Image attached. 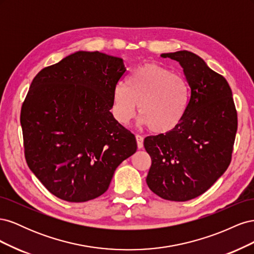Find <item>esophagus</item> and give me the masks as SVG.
<instances>
[{
  "instance_id": "1",
  "label": "esophagus",
  "mask_w": 254,
  "mask_h": 254,
  "mask_svg": "<svg viewBox=\"0 0 254 254\" xmlns=\"http://www.w3.org/2000/svg\"><path fill=\"white\" fill-rule=\"evenodd\" d=\"M135 140H136V145H137V148L142 149L143 148V141H144V137L140 134H136L135 135Z\"/></svg>"
}]
</instances>
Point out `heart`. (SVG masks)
Listing matches in <instances>:
<instances>
[{"mask_svg":"<svg viewBox=\"0 0 254 254\" xmlns=\"http://www.w3.org/2000/svg\"><path fill=\"white\" fill-rule=\"evenodd\" d=\"M137 112L140 123L155 133L172 131L186 117L190 87L181 75L157 64H145L131 72L113 91L112 111L122 125Z\"/></svg>","mask_w":254,"mask_h":254,"instance_id":"heart-1","label":"heart"}]
</instances>
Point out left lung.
<instances>
[{
  "instance_id": "left-lung-1",
  "label": "left lung",
  "mask_w": 254,
  "mask_h": 254,
  "mask_svg": "<svg viewBox=\"0 0 254 254\" xmlns=\"http://www.w3.org/2000/svg\"><path fill=\"white\" fill-rule=\"evenodd\" d=\"M178 61L190 86L186 117L172 131L145 137L151 158L146 178L159 197L188 201L203 194L231 162L237 130L232 91L224 76L189 51L162 54Z\"/></svg>"
}]
</instances>
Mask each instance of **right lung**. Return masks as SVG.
<instances>
[{
  "instance_id": "add662e5",
  "label": "right lung",
  "mask_w": 254,
  "mask_h": 254,
  "mask_svg": "<svg viewBox=\"0 0 254 254\" xmlns=\"http://www.w3.org/2000/svg\"><path fill=\"white\" fill-rule=\"evenodd\" d=\"M126 72L122 58L79 51L36 75L21 109L28 167L49 191L84 202L108 190L136 151L135 136L110 112Z\"/></svg>"
}]
</instances>
